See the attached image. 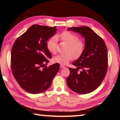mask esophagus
<instances>
[{
  "label": "esophagus",
  "instance_id": "34e87169",
  "mask_svg": "<svg viewBox=\"0 0 120 120\" xmlns=\"http://www.w3.org/2000/svg\"><path fill=\"white\" fill-rule=\"evenodd\" d=\"M60 68H65V67H64V66H63V65L60 64Z\"/></svg>",
  "mask_w": 120,
  "mask_h": 120
}]
</instances>
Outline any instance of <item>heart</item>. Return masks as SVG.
Here are the masks:
<instances>
[{
	"instance_id": "b5f03b06",
	"label": "heart",
	"mask_w": 120,
	"mask_h": 120,
	"mask_svg": "<svg viewBox=\"0 0 120 120\" xmlns=\"http://www.w3.org/2000/svg\"><path fill=\"white\" fill-rule=\"evenodd\" d=\"M58 39L66 42L68 46L66 54H60L53 58V61L62 65L68 64L74 59L81 56L85 49V43L82 40L79 39L78 36L72 32L65 30L55 37L50 38L46 43L47 49L52 53H56Z\"/></svg>"
}]
</instances>
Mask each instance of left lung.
<instances>
[{
  "label": "left lung",
  "mask_w": 120,
  "mask_h": 120,
  "mask_svg": "<svg viewBox=\"0 0 120 120\" xmlns=\"http://www.w3.org/2000/svg\"><path fill=\"white\" fill-rule=\"evenodd\" d=\"M85 38V49L72 64L77 68H69L67 78L68 86L79 94L91 93L97 89L106 75L108 66L107 49L104 40L88 26L68 28ZM79 69L82 71L78 72Z\"/></svg>",
  "instance_id": "obj_1"
}]
</instances>
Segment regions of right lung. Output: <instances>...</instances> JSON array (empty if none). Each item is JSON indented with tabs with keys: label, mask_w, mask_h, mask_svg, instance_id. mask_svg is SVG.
Instances as JSON below:
<instances>
[{
	"label": "right lung",
	"mask_w": 120,
	"mask_h": 120,
	"mask_svg": "<svg viewBox=\"0 0 120 120\" xmlns=\"http://www.w3.org/2000/svg\"><path fill=\"white\" fill-rule=\"evenodd\" d=\"M56 31V26L34 24L14 43L11 52V71L18 83L28 93L45 91L59 71V63L45 66L49 62L48 59L52 58L46 41Z\"/></svg>",
	"instance_id": "obj_1"
}]
</instances>
